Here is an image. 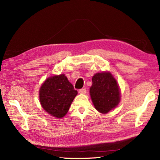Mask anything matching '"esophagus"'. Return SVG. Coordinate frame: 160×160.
I'll return each instance as SVG.
<instances>
[{
  "mask_svg": "<svg viewBox=\"0 0 160 160\" xmlns=\"http://www.w3.org/2000/svg\"><path fill=\"white\" fill-rule=\"evenodd\" d=\"M79 93L81 94H85L87 93V89L85 88L84 89H81L79 91Z\"/></svg>",
  "mask_w": 160,
  "mask_h": 160,
  "instance_id": "esophagus-1",
  "label": "esophagus"
}]
</instances>
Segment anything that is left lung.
I'll return each mask as SVG.
<instances>
[{"mask_svg": "<svg viewBox=\"0 0 160 160\" xmlns=\"http://www.w3.org/2000/svg\"><path fill=\"white\" fill-rule=\"evenodd\" d=\"M90 95L95 109L107 113L119 102L120 91L117 81L109 72L96 73L92 78Z\"/></svg>", "mask_w": 160, "mask_h": 160, "instance_id": "left-lung-1", "label": "left lung"}]
</instances>
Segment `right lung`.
<instances>
[{"instance_id":"obj_1","label":"right lung","mask_w":160,"mask_h":160,"mask_svg":"<svg viewBox=\"0 0 160 160\" xmlns=\"http://www.w3.org/2000/svg\"><path fill=\"white\" fill-rule=\"evenodd\" d=\"M77 95V91L64 74L48 78L39 91L42 108L57 118H62L67 114Z\"/></svg>"}]
</instances>
